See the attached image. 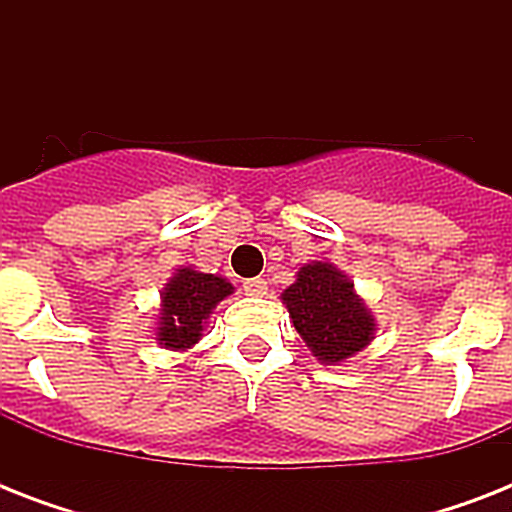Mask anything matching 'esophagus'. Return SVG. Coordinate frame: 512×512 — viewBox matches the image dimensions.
Masks as SVG:
<instances>
[{"instance_id": "esophagus-1", "label": "esophagus", "mask_w": 512, "mask_h": 512, "mask_svg": "<svg viewBox=\"0 0 512 512\" xmlns=\"http://www.w3.org/2000/svg\"><path fill=\"white\" fill-rule=\"evenodd\" d=\"M244 292L252 297H265L268 295V281L260 279V276L257 279H247L244 281Z\"/></svg>"}]
</instances>
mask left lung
<instances>
[{"instance_id":"8db88e82","label":"left lung","mask_w":512,"mask_h":512,"mask_svg":"<svg viewBox=\"0 0 512 512\" xmlns=\"http://www.w3.org/2000/svg\"><path fill=\"white\" fill-rule=\"evenodd\" d=\"M289 319L321 364L356 356L374 337V316L356 295L353 281L332 263H308L281 295Z\"/></svg>"}]
</instances>
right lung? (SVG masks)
<instances>
[{
	"instance_id": "add662e5",
	"label": "right lung",
	"mask_w": 512,
	"mask_h": 512,
	"mask_svg": "<svg viewBox=\"0 0 512 512\" xmlns=\"http://www.w3.org/2000/svg\"><path fill=\"white\" fill-rule=\"evenodd\" d=\"M228 295H233V287L223 276L177 268L162 289V308L156 321L159 345L170 350H188L196 345L212 308Z\"/></svg>"
}]
</instances>
